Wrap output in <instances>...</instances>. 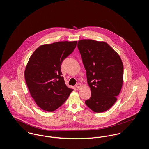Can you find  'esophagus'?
<instances>
[{"label":"esophagus","mask_w":149,"mask_h":149,"mask_svg":"<svg viewBox=\"0 0 149 149\" xmlns=\"http://www.w3.org/2000/svg\"><path fill=\"white\" fill-rule=\"evenodd\" d=\"M75 86H76V88H77L78 89H80L81 88V85L80 84L78 83L77 84H76Z\"/></svg>","instance_id":"34e87169"}]
</instances>
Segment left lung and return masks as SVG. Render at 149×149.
Listing matches in <instances>:
<instances>
[{"label":"left lung","mask_w":149,"mask_h":149,"mask_svg":"<svg viewBox=\"0 0 149 149\" xmlns=\"http://www.w3.org/2000/svg\"><path fill=\"white\" fill-rule=\"evenodd\" d=\"M78 50L85 68L91 97L85 100L93 111H106L117 100L123 84V66L120 57L106 42L82 40Z\"/></svg>","instance_id":"1"}]
</instances>
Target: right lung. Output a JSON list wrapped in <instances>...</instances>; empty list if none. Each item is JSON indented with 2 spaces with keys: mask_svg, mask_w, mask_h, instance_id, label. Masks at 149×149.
<instances>
[{
  "mask_svg": "<svg viewBox=\"0 0 149 149\" xmlns=\"http://www.w3.org/2000/svg\"><path fill=\"white\" fill-rule=\"evenodd\" d=\"M77 41H63L40 46L29 58L24 71L29 91L42 109L53 112L62 106L73 89L62 77L61 65L73 52Z\"/></svg>",
  "mask_w": 149,
  "mask_h": 149,
  "instance_id": "obj_1",
  "label": "right lung"
}]
</instances>
